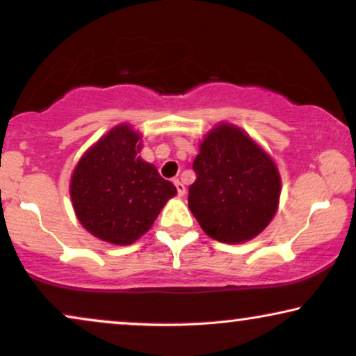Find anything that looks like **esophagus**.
<instances>
[{
    "mask_svg": "<svg viewBox=\"0 0 356 356\" xmlns=\"http://www.w3.org/2000/svg\"><path fill=\"white\" fill-rule=\"evenodd\" d=\"M175 186H177L178 196H184V193H186V188H184V184L179 181V179H175Z\"/></svg>",
    "mask_w": 356,
    "mask_h": 356,
    "instance_id": "1",
    "label": "esophagus"
}]
</instances>
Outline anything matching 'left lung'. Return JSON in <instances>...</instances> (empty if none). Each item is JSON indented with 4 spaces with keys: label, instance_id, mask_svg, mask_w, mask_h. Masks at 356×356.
I'll use <instances>...</instances> for the list:
<instances>
[{
    "label": "left lung",
    "instance_id": "left-lung-1",
    "mask_svg": "<svg viewBox=\"0 0 356 356\" xmlns=\"http://www.w3.org/2000/svg\"><path fill=\"white\" fill-rule=\"evenodd\" d=\"M193 170L188 206L209 237L242 243L271 222L281 193L278 168L242 129L218 124L200 145Z\"/></svg>",
    "mask_w": 356,
    "mask_h": 356
}]
</instances>
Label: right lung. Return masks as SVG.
I'll return each mask as SVG.
<instances>
[{
    "instance_id": "obj_1",
    "label": "right lung",
    "mask_w": 356,
    "mask_h": 356,
    "mask_svg": "<svg viewBox=\"0 0 356 356\" xmlns=\"http://www.w3.org/2000/svg\"><path fill=\"white\" fill-rule=\"evenodd\" d=\"M140 147V134L121 124L81 156L72 175L70 196L78 220L114 245L142 237L177 195L175 184L137 155Z\"/></svg>"
}]
</instances>
